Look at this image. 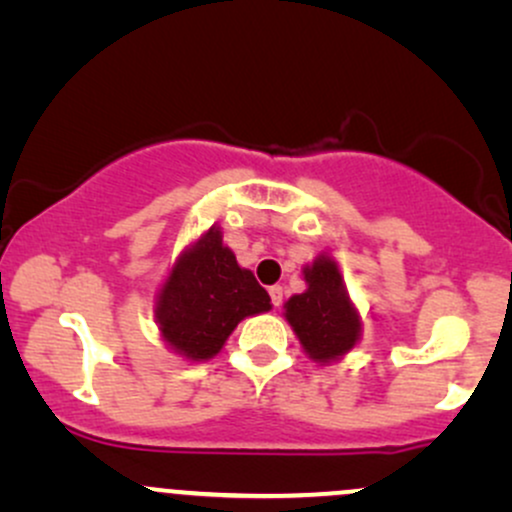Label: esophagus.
Instances as JSON below:
<instances>
[{"instance_id": "34e87169", "label": "esophagus", "mask_w": 512, "mask_h": 512, "mask_svg": "<svg viewBox=\"0 0 512 512\" xmlns=\"http://www.w3.org/2000/svg\"><path fill=\"white\" fill-rule=\"evenodd\" d=\"M269 298H272L274 308H279V305L284 303V289H281V286H269Z\"/></svg>"}]
</instances>
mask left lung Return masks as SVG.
<instances>
[{
  "instance_id": "obj_1",
  "label": "left lung",
  "mask_w": 512,
  "mask_h": 512,
  "mask_svg": "<svg viewBox=\"0 0 512 512\" xmlns=\"http://www.w3.org/2000/svg\"><path fill=\"white\" fill-rule=\"evenodd\" d=\"M303 274L308 291L289 298L284 305L286 320L313 361H337L354 349L361 320L346 296L339 267L330 257H317L313 267H305Z\"/></svg>"
}]
</instances>
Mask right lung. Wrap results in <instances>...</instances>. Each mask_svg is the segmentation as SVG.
<instances>
[{"label":"right lung","instance_id":"add662e5","mask_svg":"<svg viewBox=\"0 0 512 512\" xmlns=\"http://www.w3.org/2000/svg\"><path fill=\"white\" fill-rule=\"evenodd\" d=\"M269 308V293L250 269L238 267L221 231L209 228L175 262L158 293L156 320L170 349L190 361H207L219 354L243 317Z\"/></svg>","mask_w":512,"mask_h":512}]
</instances>
